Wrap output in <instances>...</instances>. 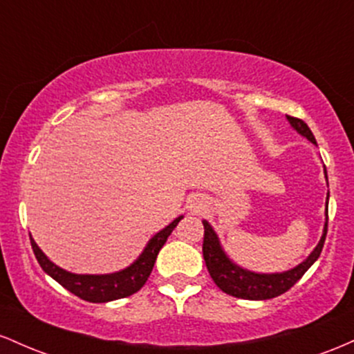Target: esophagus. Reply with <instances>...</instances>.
I'll return each instance as SVG.
<instances>
[{"label":"esophagus","mask_w":354,"mask_h":354,"mask_svg":"<svg viewBox=\"0 0 354 354\" xmlns=\"http://www.w3.org/2000/svg\"><path fill=\"white\" fill-rule=\"evenodd\" d=\"M202 209H204V201H201V198L196 197L190 202V210H194V212H201Z\"/></svg>","instance_id":"esophagus-1"}]
</instances>
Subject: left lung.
<instances>
[{
    "label": "left lung",
    "mask_w": 354,
    "mask_h": 354,
    "mask_svg": "<svg viewBox=\"0 0 354 354\" xmlns=\"http://www.w3.org/2000/svg\"><path fill=\"white\" fill-rule=\"evenodd\" d=\"M288 120L291 124L292 129L297 133H301L303 137L308 138L309 142L316 144L315 135H313L309 127L304 124L301 118L289 117ZM324 176H326V167H324ZM328 178V176H326ZM329 198V192H328ZM328 207V201H326ZM204 224V244H202V254H204L205 266H207V271L212 277L214 283L217 284V288L222 289L225 295L241 297V299H251V301H263V299H272V297L281 296L283 292L291 289L301 277L304 276V272L316 263L317 257H319L321 251H323L324 239H326L328 232V214H326V222H324L323 236H321L319 242L315 248V251L308 256V259H304L299 266H296L295 269H289L284 272H274V274H257L248 269H242L241 266L234 264L229 259L227 254L222 249L219 237L214 232V229L210 227L207 221H202Z\"/></svg>",
    "instance_id": "left-lung-1"
}]
</instances>
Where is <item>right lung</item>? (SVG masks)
<instances>
[{
    "label": "right lung",
    "mask_w": 354,
    "mask_h": 354,
    "mask_svg": "<svg viewBox=\"0 0 354 354\" xmlns=\"http://www.w3.org/2000/svg\"><path fill=\"white\" fill-rule=\"evenodd\" d=\"M180 219L182 216L174 219L165 229H162L160 232H157L156 236L149 241L144 252L138 256V259L135 261L133 264H130L129 268L124 269V271H118L113 274L68 272L65 271V269L58 268L57 264L51 263L48 257L43 254L41 249L38 248L37 242L33 241L31 236L30 241L38 264L41 266L43 271L53 277L57 283L62 284L65 289H68L70 292H73V295L80 297V299L88 301V303H109V301L132 296L133 292H137L138 289L147 283V279H149L150 272H152L153 269V264H156L158 251H160L162 245L165 244L167 237L172 234V230L176 229V225L180 222Z\"/></svg>",
    "instance_id": "obj_1"
}]
</instances>
